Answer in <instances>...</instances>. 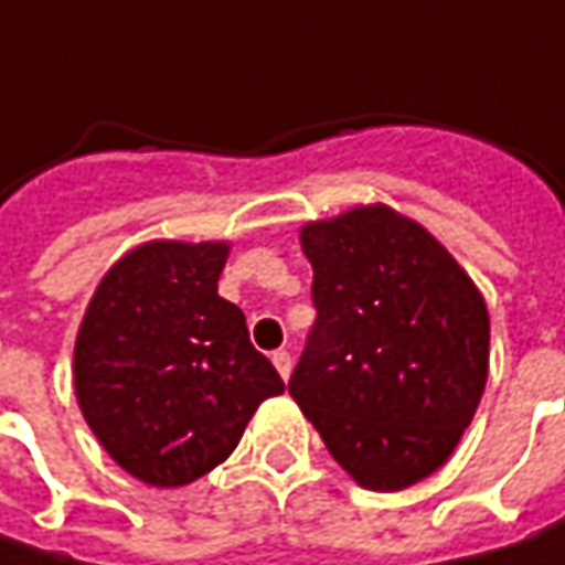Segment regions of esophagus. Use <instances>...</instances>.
I'll return each instance as SVG.
<instances>
[{"label":"esophagus","instance_id":"1","mask_svg":"<svg viewBox=\"0 0 565 565\" xmlns=\"http://www.w3.org/2000/svg\"><path fill=\"white\" fill-rule=\"evenodd\" d=\"M271 363H275V370L281 373V380H290L294 360H290V354H287V351H275V354H271Z\"/></svg>","mask_w":565,"mask_h":565}]
</instances>
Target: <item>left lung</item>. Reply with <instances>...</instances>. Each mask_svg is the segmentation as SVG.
<instances>
[{
  "mask_svg": "<svg viewBox=\"0 0 565 565\" xmlns=\"http://www.w3.org/2000/svg\"><path fill=\"white\" fill-rule=\"evenodd\" d=\"M300 246L319 316L287 392L360 487H414L449 461L487 385L478 284L388 205L309 221Z\"/></svg>",
  "mask_w": 565,
  "mask_h": 565,
  "instance_id": "left-lung-1",
  "label": "left lung"
}]
</instances>
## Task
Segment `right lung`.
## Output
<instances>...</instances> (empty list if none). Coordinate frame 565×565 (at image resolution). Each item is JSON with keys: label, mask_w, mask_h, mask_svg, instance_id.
Instances as JSON below:
<instances>
[{"label": "right lung", "mask_w": 565, "mask_h": 565, "mask_svg": "<svg viewBox=\"0 0 565 565\" xmlns=\"http://www.w3.org/2000/svg\"><path fill=\"white\" fill-rule=\"evenodd\" d=\"M231 243L151 239L100 278L75 338V398L113 461L183 487L234 452L284 382L217 294Z\"/></svg>", "instance_id": "1"}]
</instances>
